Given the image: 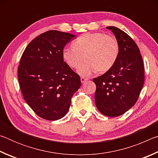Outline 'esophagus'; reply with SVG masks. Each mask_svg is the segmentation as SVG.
<instances>
[{"label":"esophagus","instance_id":"obj_1","mask_svg":"<svg viewBox=\"0 0 158 158\" xmlns=\"http://www.w3.org/2000/svg\"><path fill=\"white\" fill-rule=\"evenodd\" d=\"M88 80V79H86V78H84V77H81V82L82 83H84L85 81H86Z\"/></svg>","mask_w":158,"mask_h":158}]
</instances>
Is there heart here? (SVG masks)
Wrapping results in <instances>:
<instances>
[{
  "mask_svg": "<svg viewBox=\"0 0 158 158\" xmlns=\"http://www.w3.org/2000/svg\"><path fill=\"white\" fill-rule=\"evenodd\" d=\"M120 47L115 37L102 33H85L73 42V47H65L62 56L67 65L78 68L77 73L83 77H90L98 71L105 73L112 68L118 58Z\"/></svg>",
  "mask_w": 158,
  "mask_h": 158,
  "instance_id": "1",
  "label": "heart"
}]
</instances>
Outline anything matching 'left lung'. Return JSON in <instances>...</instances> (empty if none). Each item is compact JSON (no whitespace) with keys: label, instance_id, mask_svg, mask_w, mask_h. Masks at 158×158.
<instances>
[{"label":"left lung","instance_id":"8db88e82","mask_svg":"<svg viewBox=\"0 0 158 158\" xmlns=\"http://www.w3.org/2000/svg\"><path fill=\"white\" fill-rule=\"evenodd\" d=\"M112 31L120 52L116 63L102 76L93 79L96 85L95 105L105 116L123 114L137 102L144 82V67L137 45L127 33L114 26Z\"/></svg>","mask_w":158,"mask_h":158}]
</instances>
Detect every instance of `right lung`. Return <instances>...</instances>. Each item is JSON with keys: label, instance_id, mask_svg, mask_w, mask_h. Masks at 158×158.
Wrapping results in <instances>:
<instances>
[{"label": "right lung", "instance_id": "obj_1", "mask_svg": "<svg viewBox=\"0 0 158 158\" xmlns=\"http://www.w3.org/2000/svg\"><path fill=\"white\" fill-rule=\"evenodd\" d=\"M73 34L49 31L26 47L18 78L25 101L37 116L49 121L62 118L71 98L81 86L80 77L64 62L62 51L76 38Z\"/></svg>", "mask_w": 158, "mask_h": 158}]
</instances>
